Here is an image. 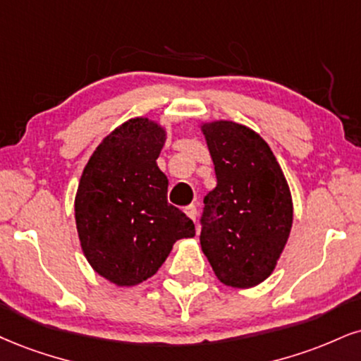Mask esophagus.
I'll return each instance as SVG.
<instances>
[{
	"label": "esophagus",
	"instance_id": "1",
	"mask_svg": "<svg viewBox=\"0 0 361 361\" xmlns=\"http://www.w3.org/2000/svg\"><path fill=\"white\" fill-rule=\"evenodd\" d=\"M185 214L188 215L190 219H192L193 222H195V220H197V215H198L197 207H195V205H188V207H185Z\"/></svg>",
	"mask_w": 361,
	"mask_h": 361
}]
</instances>
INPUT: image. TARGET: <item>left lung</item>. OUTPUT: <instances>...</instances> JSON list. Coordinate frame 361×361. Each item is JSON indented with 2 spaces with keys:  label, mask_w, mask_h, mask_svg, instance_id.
Here are the masks:
<instances>
[{
  "label": "left lung",
  "mask_w": 361,
  "mask_h": 361,
  "mask_svg": "<svg viewBox=\"0 0 361 361\" xmlns=\"http://www.w3.org/2000/svg\"><path fill=\"white\" fill-rule=\"evenodd\" d=\"M216 186L203 198L200 244L215 276L252 288L271 276L293 227L284 173L257 133L232 121L203 124Z\"/></svg>",
  "instance_id": "left-lung-1"
}]
</instances>
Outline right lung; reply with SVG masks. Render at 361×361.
I'll use <instances>...</instances> for the list:
<instances>
[{
    "instance_id": "1",
    "label": "right lung",
    "mask_w": 361,
    "mask_h": 361,
    "mask_svg": "<svg viewBox=\"0 0 361 361\" xmlns=\"http://www.w3.org/2000/svg\"><path fill=\"white\" fill-rule=\"evenodd\" d=\"M163 128L145 117L107 136L82 173L75 222L94 271L117 286L154 276L173 244L195 235V224L168 203V178L158 168Z\"/></svg>"
}]
</instances>
